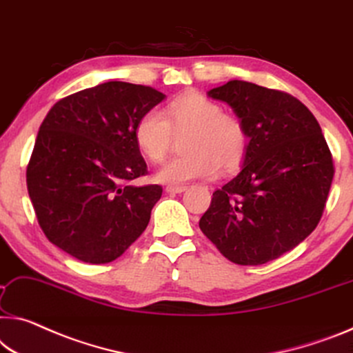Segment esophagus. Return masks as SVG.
Here are the masks:
<instances>
[{
	"instance_id": "34e87169",
	"label": "esophagus",
	"mask_w": 353,
	"mask_h": 353,
	"mask_svg": "<svg viewBox=\"0 0 353 353\" xmlns=\"http://www.w3.org/2000/svg\"><path fill=\"white\" fill-rule=\"evenodd\" d=\"M186 186H167L165 188V192H169V194H181V192H184L186 191Z\"/></svg>"
}]
</instances>
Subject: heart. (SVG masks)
I'll return each instance as SVG.
<instances>
[{
	"label": "heart",
	"instance_id": "obj_1",
	"mask_svg": "<svg viewBox=\"0 0 353 353\" xmlns=\"http://www.w3.org/2000/svg\"><path fill=\"white\" fill-rule=\"evenodd\" d=\"M184 139V156L172 159L156 173V180L170 186L213 178L219 170H233L245 159L249 131L245 121L225 113L221 104L200 93L173 99L164 113L151 108L139 118L134 139L151 162L169 154L175 135Z\"/></svg>",
	"mask_w": 353,
	"mask_h": 353
}]
</instances>
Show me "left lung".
I'll use <instances>...</instances> for the list:
<instances>
[{"label": "left lung", "instance_id": "1", "mask_svg": "<svg viewBox=\"0 0 353 353\" xmlns=\"http://www.w3.org/2000/svg\"><path fill=\"white\" fill-rule=\"evenodd\" d=\"M249 131L238 175L216 189L199 227L238 265H262L316 229L332 188L333 156L316 117L289 93L230 80L208 91Z\"/></svg>", "mask_w": 353, "mask_h": 353}]
</instances>
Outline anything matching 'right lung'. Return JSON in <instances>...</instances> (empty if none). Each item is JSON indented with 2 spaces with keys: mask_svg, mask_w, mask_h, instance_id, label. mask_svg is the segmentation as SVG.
<instances>
[{
  "mask_svg": "<svg viewBox=\"0 0 353 353\" xmlns=\"http://www.w3.org/2000/svg\"><path fill=\"white\" fill-rule=\"evenodd\" d=\"M165 94L105 82L63 97L39 128L26 186L48 241L86 263L118 259L142 235L159 184L131 186L148 173L135 123Z\"/></svg>",
  "mask_w": 353,
  "mask_h": 353,
  "instance_id": "right-lung-1",
  "label": "right lung"
}]
</instances>
